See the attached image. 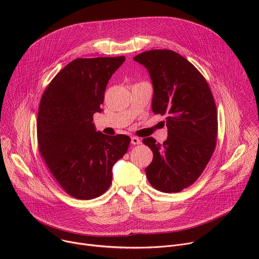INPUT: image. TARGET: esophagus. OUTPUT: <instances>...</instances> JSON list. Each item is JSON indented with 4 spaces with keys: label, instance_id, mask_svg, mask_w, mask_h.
Masks as SVG:
<instances>
[{
    "label": "esophagus",
    "instance_id": "1",
    "mask_svg": "<svg viewBox=\"0 0 259 259\" xmlns=\"http://www.w3.org/2000/svg\"><path fill=\"white\" fill-rule=\"evenodd\" d=\"M131 143L132 144H140L141 143V140L138 138V137H135V136H132L131 137Z\"/></svg>",
    "mask_w": 259,
    "mask_h": 259
}]
</instances>
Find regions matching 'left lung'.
<instances>
[{"mask_svg": "<svg viewBox=\"0 0 259 259\" xmlns=\"http://www.w3.org/2000/svg\"><path fill=\"white\" fill-rule=\"evenodd\" d=\"M134 60L147 68L154 86L152 109L166 115L168 138H143L154 158L145 169L152 187L178 193L200 177L216 146L217 112L202 73L172 50H150Z\"/></svg>", "mask_w": 259, "mask_h": 259, "instance_id": "left-lung-1", "label": "left lung"}]
</instances>
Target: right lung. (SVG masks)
I'll use <instances>...</instances> for the list:
<instances>
[{
    "label": "right lung",
    "instance_id": "obj_1",
    "mask_svg": "<svg viewBox=\"0 0 259 259\" xmlns=\"http://www.w3.org/2000/svg\"><path fill=\"white\" fill-rule=\"evenodd\" d=\"M125 56L77 58L65 65L41 98L36 133L41 156L69 196L91 200L110 187L113 166L127 153L130 137L95 130L104 91Z\"/></svg>",
    "mask_w": 259,
    "mask_h": 259
}]
</instances>
